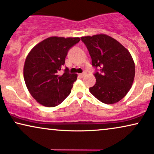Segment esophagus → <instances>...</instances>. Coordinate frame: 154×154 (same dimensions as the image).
Listing matches in <instances>:
<instances>
[{
  "label": "esophagus",
  "mask_w": 154,
  "mask_h": 154,
  "mask_svg": "<svg viewBox=\"0 0 154 154\" xmlns=\"http://www.w3.org/2000/svg\"><path fill=\"white\" fill-rule=\"evenodd\" d=\"M85 74H86V73H80V74H79V76H80V77H83V76H84V75H85Z\"/></svg>",
  "instance_id": "esophagus-1"
}]
</instances>
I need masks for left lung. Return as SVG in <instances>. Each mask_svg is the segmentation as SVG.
<instances>
[{"label": "left lung", "instance_id": "1", "mask_svg": "<svg viewBox=\"0 0 154 154\" xmlns=\"http://www.w3.org/2000/svg\"><path fill=\"white\" fill-rule=\"evenodd\" d=\"M95 68L96 83L90 92L102 103L113 104L123 98L132 85L135 66L126 48L105 35L81 37Z\"/></svg>", "mask_w": 154, "mask_h": 154}]
</instances>
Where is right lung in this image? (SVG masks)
Here are the masks:
<instances>
[{"label": "right lung", "instance_id": "1", "mask_svg": "<svg viewBox=\"0 0 154 154\" xmlns=\"http://www.w3.org/2000/svg\"><path fill=\"white\" fill-rule=\"evenodd\" d=\"M79 37H51L35 46L27 55L24 66V79L30 94L44 106L61 104L71 93L77 74L70 73L66 67L59 73L71 47Z\"/></svg>", "mask_w": 154, "mask_h": 154}]
</instances>
